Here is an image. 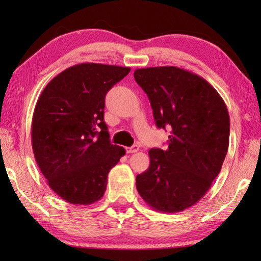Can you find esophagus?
<instances>
[{"label": "esophagus", "mask_w": 261, "mask_h": 261, "mask_svg": "<svg viewBox=\"0 0 261 261\" xmlns=\"http://www.w3.org/2000/svg\"><path fill=\"white\" fill-rule=\"evenodd\" d=\"M125 150H126V152H127V153H135V152H137L138 150H139V146L134 145L132 147H127V148H125Z\"/></svg>", "instance_id": "1"}]
</instances>
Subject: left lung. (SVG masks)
<instances>
[{"label": "left lung", "mask_w": 261, "mask_h": 261, "mask_svg": "<svg viewBox=\"0 0 261 261\" xmlns=\"http://www.w3.org/2000/svg\"><path fill=\"white\" fill-rule=\"evenodd\" d=\"M158 127L170 130L167 149L149 150L136 178L149 206L166 213L191 207L219 175L229 148L230 118L222 97L201 76L174 66L135 70Z\"/></svg>", "instance_id": "left-lung-1"}]
</instances>
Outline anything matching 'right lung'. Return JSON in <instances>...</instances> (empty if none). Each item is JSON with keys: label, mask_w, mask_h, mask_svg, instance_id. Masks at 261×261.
Instances as JSON below:
<instances>
[{"label": "right lung", "mask_w": 261, "mask_h": 261, "mask_svg": "<svg viewBox=\"0 0 261 261\" xmlns=\"http://www.w3.org/2000/svg\"><path fill=\"white\" fill-rule=\"evenodd\" d=\"M129 67L84 63L48 83L38 98L31 140L48 185L71 204L90 205L104 195L108 174L125 153L112 145L104 122L105 95Z\"/></svg>", "instance_id": "obj_1"}]
</instances>
